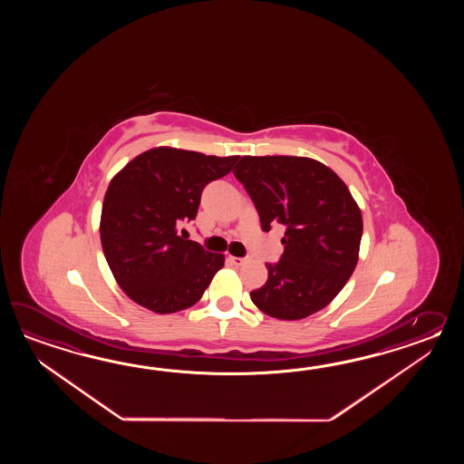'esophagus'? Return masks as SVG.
<instances>
[{
	"label": "esophagus",
	"mask_w": 464,
	"mask_h": 464,
	"mask_svg": "<svg viewBox=\"0 0 464 464\" xmlns=\"http://www.w3.org/2000/svg\"><path fill=\"white\" fill-rule=\"evenodd\" d=\"M230 258V262L234 264V266H244V264H246L248 260H250V256H228Z\"/></svg>",
	"instance_id": "34e87169"
}]
</instances>
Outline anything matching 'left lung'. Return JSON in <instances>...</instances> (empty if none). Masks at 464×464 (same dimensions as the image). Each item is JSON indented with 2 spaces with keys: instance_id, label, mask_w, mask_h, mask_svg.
<instances>
[{
  "instance_id": "8db88e82",
  "label": "left lung",
  "mask_w": 464,
  "mask_h": 464,
  "mask_svg": "<svg viewBox=\"0 0 464 464\" xmlns=\"http://www.w3.org/2000/svg\"><path fill=\"white\" fill-rule=\"evenodd\" d=\"M234 176L256 206L262 230L285 226L284 254L250 292L264 314L300 320L328 305L355 270L362 212L345 182L322 162L296 156H244Z\"/></svg>"
}]
</instances>
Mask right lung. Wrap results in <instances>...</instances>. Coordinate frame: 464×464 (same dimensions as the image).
Returning a JSON list of instances; mask_svg holds the SVG:
<instances>
[{
	"label": "right lung",
	"mask_w": 464,
	"mask_h": 464,
	"mask_svg": "<svg viewBox=\"0 0 464 464\" xmlns=\"http://www.w3.org/2000/svg\"><path fill=\"white\" fill-rule=\"evenodd\" d=\"M238 156L156 148L132 159L109 184L101 244L119 286L139 305L174 314L194 305L224 256L188 240L180 222L198 216L202 190L227 176Z\"/></svg>",
	"instance_id": "1"
}]
</instances>
